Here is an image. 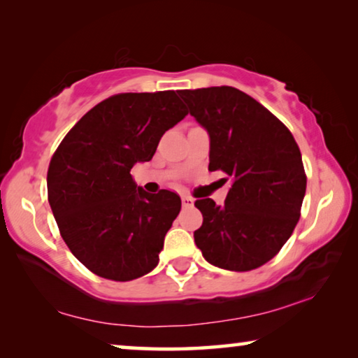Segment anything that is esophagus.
I'll return each instance as SVG.
<instances>
[{
	"instance_id": "esophagus-1",
	"label": "esophagus",
	"mask_w": 358,
	"mask_h": 358,
	"mask_svg": "<svg viewBox=\"0 0 358 358\" xmlns=\"http://www.w3.org/2000/svg\"><path fill=\"white\" fill-rule=\"evenodd\" d=\"M181 203H183L185 208L192 207V205H194V199L189 197V196H181Z\"/></svg>"
}]
</instances>
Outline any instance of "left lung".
Wrapping results in <instances>:
<instances>
[{"label": "left lung", "instance_id": "obj_1", "mask_svg": "<svg viewBox=\"0 0 358 358\" xmlns=\"http://www.w3.org/2000/svg\"><path fill=\"white\" fill-rule=\"evenodd\" d=\"M178 94L208 132V171L230 177L224 205L196 201L203 222L194 241L211 265L230 271L257 268L280 252L299 222L306 191L299 145L273 113L237 88Z\"/></svg>", "mask_w": 358, "mask_h": 358}]
</instances>
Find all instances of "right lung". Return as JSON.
<instances>
[{"label": "right lung", "instance_id": "add662e5", "mask_svg": "<svg viewBox=\"0 0 358 358\" xmlns=\"http://www.w3.org/2000/svg\"><path fill=\"white\" fill-rule=\"evenodd\" d=\"M187 110L175 92L121 93L77 121L47 172L48 203L71 252L94 275L131 281L159 262L181 199L143 191L131 169L153 157Z\"/></svg>", "mask_w": 358, "mask_h": 358}]
</instances>
